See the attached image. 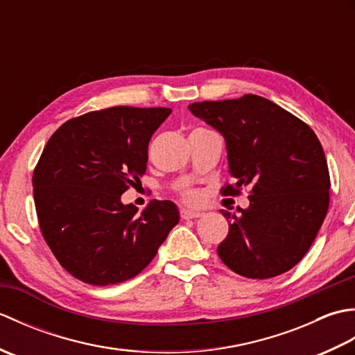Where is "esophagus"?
<instances>
[{"instance_id": "1", "label": "esophagus", "mask_w": 355, "mask_h": 355, "mask_svg": "<svg viewBox=\"0 0 355 355\" xmlns=\"http://www.w3.org/2000/svg\"><path fill=\"white\" fill-rule=\"evenodd\" d=\"M180 216H182V220H195V218L202 216V214L197 212V210L182 209V210H180Z\"/></svg>"}]
</instances>
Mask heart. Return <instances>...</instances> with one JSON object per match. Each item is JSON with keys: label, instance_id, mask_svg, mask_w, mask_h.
<instances>
[{"label": "heart", "instance_id": "heart-1", "mask_svg": "<svg viewBox=\"0 0 355 355\" xmlns=\"http://www.w3.org/2000/svg\"><path fill=\"white\" fill-rule=\"evenodd\" d=\"M182 198H183L186 202H189V205H198L201 197H200V193H198L197 191L187 189V191H183V192H182Z\"/></svg>", "mask_w": 355, "mask_h": 355}]
</instances>
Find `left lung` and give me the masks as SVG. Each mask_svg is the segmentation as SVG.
<instances>
[{"mask_svg": "<svg viewBox=\"0 0 355 355\" xmlns=\"http://www.w3.org/2000/svg\"><path fill=\"white\" fill-rule=\"evenodd\" d=\"M189 110L225 139L235 183L224 184L221 193L236 197L250 187V206L238 215L223 212L229 235L218 256L250 279L291 270L311 247L329 207V171L318 135L256 94L195 102Z\"/></svg>", "mask_w": 355, "mask_h": 355, "instance_id": "obj_1", "label": "left lung"}]
</instances>
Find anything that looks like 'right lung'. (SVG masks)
Here are the masks:
<instances>
[{
  "instance_id": "add662e5",
  "label": "right lung",
  "mask_w": 355,
  "mask_h": 355,
  "mask_svg": "<svg viewBox=\"0 0 355 355\" xmlns=\"http://www.w3.org/2000/svg\"><path fill=\"white\" fill-rule=\"evenodd\" d=\"M171 108L112 107L67 120L33 171L45 243L79 281L112 285L137 276L178 224L172 201L137 212L120 197L146 172L148 145Z\"/></svg>"
}]
</instances>
